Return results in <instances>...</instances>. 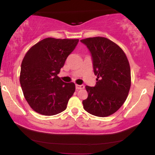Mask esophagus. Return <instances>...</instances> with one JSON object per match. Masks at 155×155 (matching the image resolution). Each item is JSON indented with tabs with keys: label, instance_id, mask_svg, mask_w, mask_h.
Wrapping results in <instances>:
<instances>
[{
	"label": "esophagus",
	"instance_id": "1",
	"mask_svg": "<svg viewBox=\"0 0 155 155\" xmlns=\"http://www.w3.org/2000/svg\"><path fill=\"white\" fill-rule=\"evenodd\" d=\"M84 85H83V84H81V85L76 84V90H81V89H84Z\"/></svg>",
	"mask_w": 155,
	"mask_h": 155
}]
</instances>
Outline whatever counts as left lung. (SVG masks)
Listing matches in <instances>:
<instances>
[{"label": "left lung", "mask_w": 155, "mask_h": 155, "mask_svg": "<svg viewBox=\"0 0 155 155\" xmlns=\"http://www.w3.org/2000/svg\"><path fill=\"white\" fill-rule=\"evenodd\" d=\"M92 54L95 87L86 86L88 97L84 108L94 116L105 117L115 113L128 95L131 85L130 67L125 53L109 39L92 37L81 40Z\"/></svg>", "instance_id": "left-lung-1"}]
</instances>
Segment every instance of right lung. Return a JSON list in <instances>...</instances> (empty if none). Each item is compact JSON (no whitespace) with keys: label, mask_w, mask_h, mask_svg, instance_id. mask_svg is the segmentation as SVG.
Segmentation results:
<instances>
[{"label":"right lung","mask_w":155,"mask_h":155,"mask_svg":"<svg viewBox=\"0 0 155 155\" xmlns=\"http://www.w3.org/2000/svg\"><path fill=\"white\" fill-rule=\"evenodd\" d=\"M79 39L47 38L29 49L21 64V87L32 109L52 116L67 108L75 92V84L65 83L58 74Z\"/></svg>","instance_id":"obj_1"}]
</instances>
